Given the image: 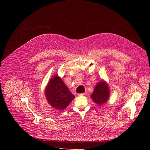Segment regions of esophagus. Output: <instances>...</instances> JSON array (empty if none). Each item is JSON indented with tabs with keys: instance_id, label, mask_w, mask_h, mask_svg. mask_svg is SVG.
I'll return each instance as SVG.
<instances>
[{
	"instance_id": "obj_1",
	"label": "esophagus",
	"mask_w": 150,
	"mask_h": 150,
	"mask_svg": "<svg viewBox=\"0 0 150 150\" xmlns=\"http://www.w3.org/2000/svg\"><path fill=\"white\" fill-rule=\"evenodd\" d=\"M86 92L85 93H79V96H83V95H86Z\"/></svg>"
}]
</instances>
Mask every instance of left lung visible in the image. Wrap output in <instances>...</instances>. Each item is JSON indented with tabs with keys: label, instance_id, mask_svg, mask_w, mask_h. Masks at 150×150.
Instances as JSON below:
<instances>
[{
	"label": "left lung",
	"instance_id": "obj_1",
	"mask_svg": "<svg viewBox=\"0 0 150 150\" xmlns=\"http://www.w3.org/2000/svg\"><path fill=\"white\" fill-rule=\"evenodd\" d=\"M110 94V88L106 81H99L94 88L91 98L96 104L101 106L107 102Z\"/></svg>",
	"mask_w": 150,
	"mask_h": 150
}]
</instances>
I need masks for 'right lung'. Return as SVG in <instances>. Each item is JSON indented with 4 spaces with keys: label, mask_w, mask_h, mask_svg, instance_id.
Listing matches in <instances>:
<instances>
[{
    "label": "right lung",
    "mask_w": 150,
    "mask_h": 150,
    "mask_svg": "<svg viewBox=\"0 0 150 150\" xmlns=\"http://www.w3.org/2000/svg\"><path fill=\"white\" fill-rule=\"evenodd\" d=\"M45 96L48 104L59 110L66 108L75 97L57 74L50 79L45 86Z\"/></svg>",
    "instance_id": "obj_1"
}]
</instances>
